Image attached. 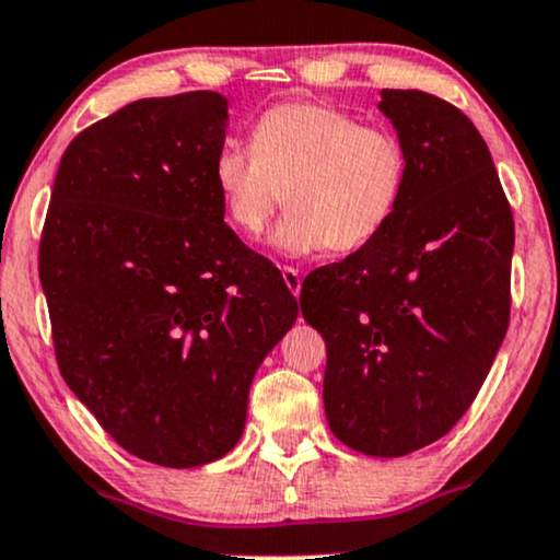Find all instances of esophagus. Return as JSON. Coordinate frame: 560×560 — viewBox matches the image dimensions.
Masks as SVG:
<instances>
[{
	"label": "esophagus",
	"instance_id": "34e87169",
	"mask_svg": "<svg viewBox=\"0 0 560 560\" xmlns=\"http://www.w3.org/2000/svg\"><path fill=\"white\" fill-rule=\"evenodd\" d=\"M281 276H284V284L289 287V292H292L294 298H300V292H302V276H300L298 268L284 266V268H281Z\"/></svg>",
	"mask_w": 560,
	"mask_h": 560
}]
</instances>
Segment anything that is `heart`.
Segmentation results:
<instances>
[{"instance_id":"1","label":"heart","mask_w":560,"mask_h":560,"mask_svg":"<svg viewBox=\"0 0 560 560\" xmlns=\"http://www.w3.org/2000/svg\"><path fill=\"white\" fill-rule=\"evenodd\" d=\"M407 174L394 132L313 101L271 106L255 119L250 148L229 140L213 159L221 208L242 237H260L281 200L289 206L271 232L287 258L370 245L394 219Z\"/></svg>"}]
</instances>
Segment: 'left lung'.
Masks as SVG:
<instances>
[{"label":"left lung","instance_id":"left-lung-1","mask_svg":"<svg viewBox=\"0 0 560 560\" xmlns=\"http://www.w3.org/2000/svg\"><path fill=\"white\" fill-rule=\"evenodd\" d=\"M407 151L390 224L302 284L326 341L331 433L368 456H407L448 433L509 328L514 215L482 135L448 101L383 88Z\"/></svg>","mask_w":560,"mask_h":560}]
</instances>
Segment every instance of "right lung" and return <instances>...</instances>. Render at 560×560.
<instances>
[{"instance_id":"add662e5","label":"right lung","mask_w":560,"mask_h":560,"mask_svg":"<svg viewBox=\"0 0 560 560\" xmlns=\"http://www.w3.org/2000/svg\"><path fill=\"white\" fill-rule=\"evenodd\" d=\"M229 104L140 98L67 145L38 250L59 373L125 451L200 467L237 446L255 370L298 320L281 271L224 224Z\"/></svg>"}]
</instances>
